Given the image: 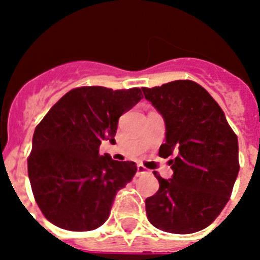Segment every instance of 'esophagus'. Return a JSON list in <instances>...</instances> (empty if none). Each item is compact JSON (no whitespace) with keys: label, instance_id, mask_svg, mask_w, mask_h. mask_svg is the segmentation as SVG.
Returning a JSON list of instances; mask_svg holds the SVG:
<instances>
[{"label":"esophagus","instance_id":"esophagus-1","mask_svg":"<svg viewBox=\"0 0 260 260\" xmlns=\"http://www.w3.org/2000/svg\"><path fill=\"white\" fill-rule=\"evenodd\" d=\"M145 173H147V169L142 164H137V176H141Z\"/></svg>","mask_w":260,"mask_h":260}]
</instances>
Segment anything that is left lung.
<instances>
[{"instance_id": "1", "label": "left lung", "mask_w": 260, "mask_h": 260, "mask_svg": "<svg viewBox=\"0 0 260 260\" xmlns=\"http://www.w3.org/2000/svg\"><path fill=\"white\" fill-rule=\"evenodd\" d=\"M145 99L166 123V144L173 176L160 177L159 190L146 199L147 219L171 234H193L219 215L239 174V141L217 101L200 84L174 81L146 88Z\"/></svg>"}]
</instances>
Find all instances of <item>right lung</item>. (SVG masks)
Here are the masks:
<instances>
[{"label":"right lung","instance_id":"add662e5","mask_svg":"<svg viewBox=\"0 0 260 260\" xmlns=\"http://www.w3.org/2000/svg\"><path fill=\"white\" fill-rule=\"evenodd\" d=\"M140 88L79 87L65 93L36 127L28 176L47 220L68 231H91L106 222L116 192L137 172L133 161L100 155L118 120L141 100Z\"/></svg>","mask_w":260,"mask_h":260}]
</instances>
